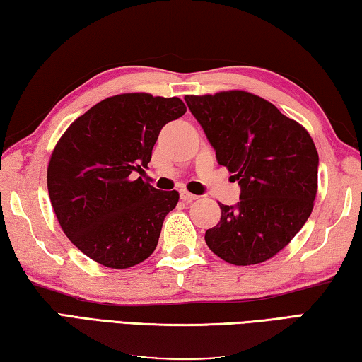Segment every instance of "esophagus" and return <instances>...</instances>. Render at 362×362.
Instances as JSON below:
<instances>
[{"mask_svg": "<svg viewBox=\"0 0 362 362\" xmlns=\"http://www.w3.org/2000/svg\"><path fill=\"white\" fill-rule=\"evenodd\" d=\"M180 197H181V200H185V202H192V200L197 199V195L187 192L186 189H181V191H180Z\"/></svg>", "mask_w": 362, "mask_h": 362, "instance_id": "1", "label": "esophagus"}]
</instances>
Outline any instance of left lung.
Wrapping results in <instances>:
<instances>
[{
	"mask_svg": "<svg viewBox=\"0 0 362 362\" xmlns=\"http://www.w3.org/2000/svg\"><path fill=\"white\" fill-rule=\"evenodd\" d=\"M189 110L238 181L240 202L221 206L205 242L233 265L261 264L302 229L318 189V151L303 127L270 101L243 90L187 95Z\"/></svg>",
	"mask_w": 362,
	"mask_h": 362,
	"instance_id": "1",
	"label": "left lung"
}]
</instances>
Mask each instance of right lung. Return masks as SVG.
<instances>
[{
    "label": "right lung",
    "mask_w": 362,
    "mask_h": 362,
    "mask_svg": "<svg viewBox=\"0 0 362 362\" xmlns=\"http://www.w3.org/2000/svg\"><path fill=\"white\" fill-rule=\"evenodd\" d=\"M177 97L120 93L82 114L50 156L47 189L65 235L110 269H129L154 252L162 224L180 194L141 177L162 127L181 117Z\"/></svg>",
    "instance_id": "obj_1"
}]
</instances>
